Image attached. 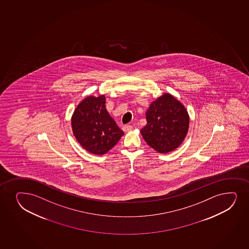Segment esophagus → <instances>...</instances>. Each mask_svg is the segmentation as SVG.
<instances>
[{
    "label": "esophagus",
    "instance_id": "34e87169",
    "mask_svg": "<svg viewBox=\"0 0 249 249\" xmlns=\"http://www.w3.org/2000/svg\"><path fill=\"white\" fill-rule=\"evenodd\" d=\"M132 129L131 125H124L123 126V130L124 132H129Z\"/></svg>",
    "mask_w": 249,
    "mask_h": 249
}]
</instances>
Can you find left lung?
<instances>
[{"mask_svg": "<svg viewBox=\"0 0 249 249\" xmlns=\"http://www.w3.org/2000/svg\"><path fill=\"white\" fill-rule=\"evenodd\" d=\"M146 120L147 124L140 133L148 145L161 154L177 149L189 130L187 109L168 93L150 104L146 112Z\"/></svg>", "mask_w": 249, "mask_h": 249, "instance_id": "left-lung-1", "label": "left lung"}]
</instances>
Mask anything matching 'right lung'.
I'll return each instance as SVG.
<instances>
[{"mask_svg": "<svg viewBox=\"0 0 249 249\" xmlns=\"http://www.w3.org/2000/svg\"><path fill=\"white\" fill-rule=\"evenodd\" d=\"M71 127L80 145L93 155H105L124 135L106 109L104 94L88 96L78 105L72 115Z\"/></svg>", "mask_w": 249, "mask_h": 249, "instance_id": "obj_1", "label": "right lung"}]
</instances>
